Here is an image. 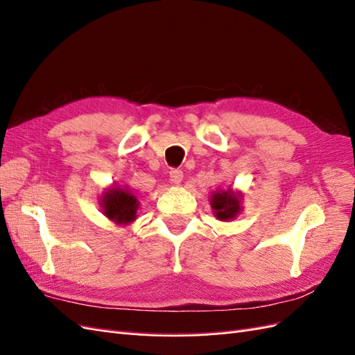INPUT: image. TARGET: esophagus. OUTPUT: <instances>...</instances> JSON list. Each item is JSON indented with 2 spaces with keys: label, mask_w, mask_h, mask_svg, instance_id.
Wrapping results in <instances>:
<instances>
[{
  "label": "esophagus",
  "mask_w": 355,
  "mask_h": 355,
  "mask_svg": "<svg viewBox=\"0 0 355 355\" xmlns=\"http://www.w3.org/2000/svg\"><path fill=\"white\" fill-rule=\"evenodd\" d=\"M182 178H184V171L179 170V168H173L170 171V180L173 182V184L179 185L182 182Z\"/></svg>",
  "instance_id": "1"
}]
</instances>
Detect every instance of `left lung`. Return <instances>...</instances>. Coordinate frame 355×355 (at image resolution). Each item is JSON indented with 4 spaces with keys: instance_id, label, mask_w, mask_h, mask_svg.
I'll return each mask as SVG.
<instances>
[{
    "instance_id": "1",
    "label": "left lung",
    "mask_w": 355,
    "mask_h": 355,
    "mask_svg": "<svg viewBox=\"0 0 355 355\" xmlns=\"http://www.w3.org/2000/svg\"><path fill=\"white\" fill-rule=\"evenodd\" d=\"M241 192H234L231 188L227 191H214L210 204L214 216L219 220H232L241 211Z\"/></svg>"
}]
</instances>
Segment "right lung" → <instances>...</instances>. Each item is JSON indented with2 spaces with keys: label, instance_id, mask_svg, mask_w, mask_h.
Masks as SVG:
<instances>
[{
  "label": "right lung",
  "instance_id": "right-lung-1",
  "mask_svg": "<svg viewBox=\"0 0 355 355\" xmlns=\"http://www.w3.org/2000/svg\"><path fill=\"white\" fill-rule=\"evenodd\" d=\"M103 214L116 225H128L136 219L139 201L127 188L112 187L102 196Z\"/></svg>",
  "mask_w": 355,
  "mask_h": 355
}]
</instances>
